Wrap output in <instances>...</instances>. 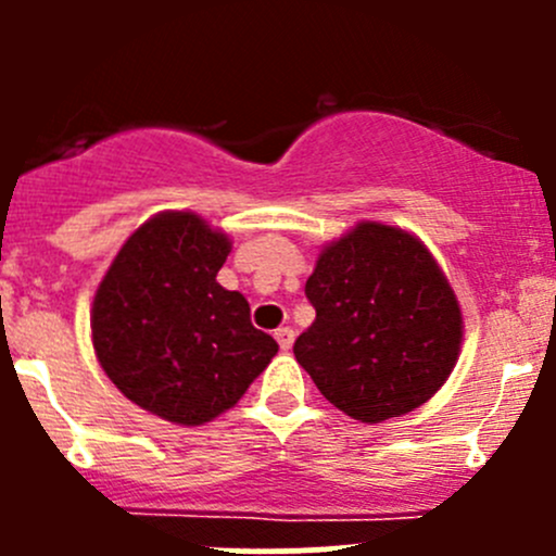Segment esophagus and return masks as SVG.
<instances>
[{
    "label": "esophagus",
    "mask_w": 556,
    "mask_h": 556,
    "mask_svg": "<svg viewBox=\"0 0 556 556\" xmlns=\"http://www.w3.org/2000/svg\"><path fill=\"white\" fill-rule=\"evenodd\" d=\"M274 339H277V344L282 346V350H290L295 341V330L293 328H279L274 330Z\"/></svg>",
    "instance_id": "1"
}]
</instances>
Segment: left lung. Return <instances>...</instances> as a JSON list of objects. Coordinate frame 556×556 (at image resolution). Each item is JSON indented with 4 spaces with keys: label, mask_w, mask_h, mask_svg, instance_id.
Listing matches in <instances>:
<instances>
[{
    "label": "left lung",
    "mask_w": 556,
    "mask_h": 556,
    "mask_svg": "<svg viewBox=\"0 0 556 556\" xmlns=\"http://www.w3.org/2000/svg\"><path fill=\"white\" fill-rule=\"evenodd\" d=\"M306 299L317 317L295 339V361L352 419L414 412L457 363V299L433 255L401 228L361 223L325 247Z\"/></svg>",
    "instance_id": "obj_1"
}]
</instances>
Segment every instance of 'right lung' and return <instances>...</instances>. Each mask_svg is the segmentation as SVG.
<instances>
[{
  "label": "right lung",
  "instance_id": "right-lung-1",
  "mask_svg": "<svg viewBox=\"0 0 556 556\" xmlns=\"http://www.w3.org/2000/svg\"><path fill=\"white\" fill-rule=\"evenodd\" d=\"M231 242L193 212H161L128 237L97 290L93 350L144 412L204 425L231 408L277 355L250 304L217 282Z\"/></svg>",
  "mask_w": 556,
  "mask_h": 556
}]
</instances>
